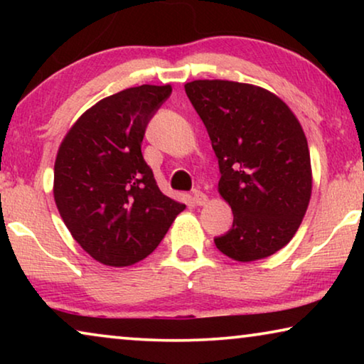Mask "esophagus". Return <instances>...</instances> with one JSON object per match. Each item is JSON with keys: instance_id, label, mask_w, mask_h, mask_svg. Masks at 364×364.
I'll return each mask as SVG.
<instances>
[{"instance_id": "34e87169", "label": "esophagus", "mask_w": 364, "mask_h": 364, "mask_svg": "<svg viewBox=\"0 0 364 364\" xmlns=\"http://www.w3.org/2000/svg\"><path fill=\"white\" fill-rule=\"evenodd\" d=\"M192 196H193V202H196L197 205H205V203H207V196L203 192L193 191Z\"/></svg>"}]
</instances>
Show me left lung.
I'll use <instances>...</instances> for the list:
<instances>
[{"label": "left lung", "mask_w": 364, "mask_h": 364, "mask_svg": "<svg viewBox=\"0 0 364 364\" xmlns=\"http://www.w3.org/2000/svg\"><path fill=\"white\" fill-rule=\"evenodd\" d=\"M218 159V192L232 228L213 238L238 262L270 257L291 240L311 197L310 151L290 107L252 84L203 79L186 84Z\"/></svg>", "instance_id": "1"}]
</instances>
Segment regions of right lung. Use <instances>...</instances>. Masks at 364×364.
Listing matches in <instances>:
<instances>
[{"label":"right lung","mask_w":364,"mask_h":364,"mask_svg":"<svg viewBox=\"0 0 364 364\" xmlns=\"http://www.w3.org/2000/svg\"><path fill=\"white\" fill-rule=\"evenodd\" d=\"M171 92L168 84H142L104 97L58 151V210L74 240L104 265L144 260L186 208L161 192L141 151L149 121Z\"/></svg>","instance_id":"obj_1"}]
</instances>
